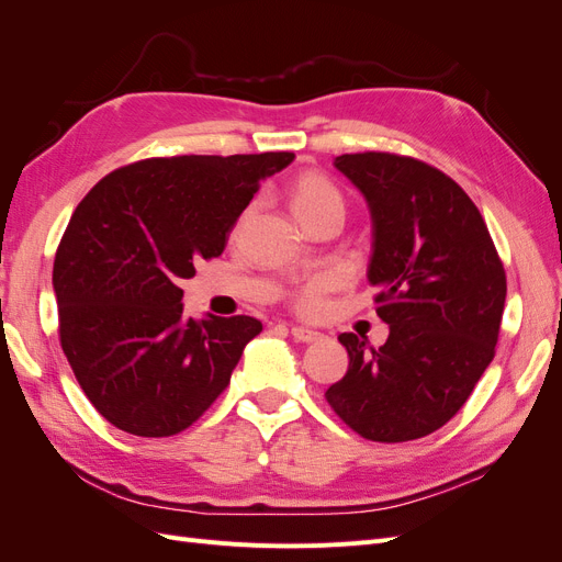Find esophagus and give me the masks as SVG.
Here are the masks:
<instances>
[{"instance_id": "34e87169", "label": "esophagus", "mask_w": 562, "mask_h": 562, "mask_svg": "<svg viewBox=\"0 0 562 562\" xmlns=\"http://www.w3.org/2000/svg\"><path fill=\"white\" fill-rule=\"evenodd\" d=\"M291 335L297 339V342H316V339L323 337V335L316 333V330L300 328V326H293V328H291Z\"/></svg>"}]
</instances>
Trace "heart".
<instances>
[{
  "mask_svg": "<svg viewBox=\"0 0 562 562\" xmlns=\"http://www.w3.org/2000/svg\"><path fill=\"white\" fill-rule=\"evenodd\" d=\"M291 203L304 227L328 213H345L342 192L318 171H304L291 184ZM328 291V279H312L295 293V307L302 314H316L323 307V295Z\"/></svg>",
  "mask_w": 562,
  "mask_h": 562,
  "instance_id": "1",
  "label": "heart"
}]
</instances>
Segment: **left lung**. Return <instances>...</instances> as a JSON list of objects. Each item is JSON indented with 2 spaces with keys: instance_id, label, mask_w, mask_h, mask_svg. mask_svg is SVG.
Masks as SVG:
<instances>
[{
  "instance_id": "1",
  "label": "left lung",
  "mask_w": 562,
  "mask_h": 562,
  "mask_svg": "<svg viewBox=\"0 0 562 562\" xmlns=\"http://www.w3.org/2000/svg\"><path fill=\"white\" fill-rule=\"evenodd\" d=\"M335 166L370 206L368 279L389 337L380 349L337 337L349 370L326 401L359 436L405 443L450 422L495 359L506 271L481 211L443 171L391 151Z\"/></svg>"
}]
</instances>
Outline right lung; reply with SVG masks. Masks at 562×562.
<instances>
[{
  "label": "right lung",
  "instance_id": "obj_1",
  "mask_svg": "<svg viewBox=\"0 0 562 562\" xmlns=\"http://www.w3.org/2000/svg\"><path fill=\"white\" fill-rule=\"evenodd\" d=\"M295 159L155 157L116 168L79 201L54 260L60 347L116 429L184 431L229 384L252 316L184 318L182 279L223 255L260 182Z\"/></svg>",
  "mask_w": 562,
  "mask_h": 562
}]
</instances>
